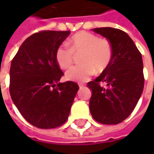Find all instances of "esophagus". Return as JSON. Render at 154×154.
<instances>
[{
  "label": "esophagus",
  "mask_w": 154,
  "mask_h": 154,
  "mask_svg": "<svg viewBox=\"0 0 154 154\" xmlns=\"http://www.w3.org/2000/svg\"><path fill=\"white\" fill-rule=\"evenodd\" d=\"M79 86H80V88H84L85 87V85H83V84H79Z\"/></svg>",
  "instance_id": "obj_1"
}]
</instances>
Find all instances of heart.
I'll return each instance as SVG.
<instances>
[{"label": "heart", "instance_id": "heart-1", "mask_svg": "<svg viewBox=\"0 0 154 154\" xmlns=\"http://www.w3.org/2000/svg\"><path fill=\"white\" fill-rule=\"evenodd\" d=\"M68 46L60 45L56 51V60L59 67L67 69L73 63L74 54L82 53L78 66L66 73L68 80L84 82L96 73L102 72L109 65L112 59V47L107 39L99 38L97 35L87 32L74 34L69 39Z\"/></svg>", "mask_w": 154, "mask_h": 154}]
</instances>
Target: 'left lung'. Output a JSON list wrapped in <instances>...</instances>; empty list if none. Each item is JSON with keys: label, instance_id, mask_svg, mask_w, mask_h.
I'll return each instance as SVG.
<instances>
[{"label": "left lung", "instance_id": "8db88e82", "mask_svg": "<svg viewBox=\"0 0 154 154\" xmlns=\"http://www.w3.org/2000/svg\"><path fill=\"white\" fill-rule=\"evenodd\" d=\"M92 30L109 40L112 59L98 78L87 83L92 92L89 108L98 122L117 124L131 114L143 92L142 56L123 31L112 27ZM101 83L106 86H101Z\"/></svg>", "mask_w": 154, "mask_h": 154}]
</instances>
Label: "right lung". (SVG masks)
<instances>
[{
  "instance_id": "obj_1",
  "label": "right lung",
  "mask_w": 154,
  "mask_h": 154,
  "mask_svg": "<svg viewBox=\"0 0 154 154\" xmlns=\"http://www.w3.org/2000/svg\"><path fill=\"white\" fill-rule=\"evenodd\" d=\"M69 34V31L34 33L11 62L12 100L24 118L39 128H54L67 121L79 90L75 82H60L63 73L56 60L57 48Z\"/></svg>"
}]
</instances>
